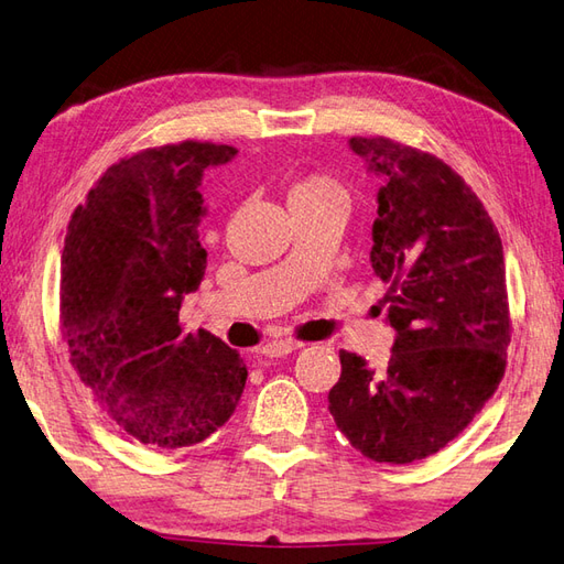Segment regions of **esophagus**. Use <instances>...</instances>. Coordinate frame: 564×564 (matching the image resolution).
<instances>
[{
	"mask_svg": "<svg viewBox=\"0 0 564 564\" xmlns=\"http://www.w3.org/2000/svg\"><path fill=\"white\" fill-rule=\"evenodd\" d=\"M299 347H302V343H296V340H272V343L262 347V355H265V357H286V355L296 352Z\"/></svg>",
	"mask_w": 564,
	"mask_h": 564,
	"instance_id": "obj_1",
	"label": "esophagus"
}]
</instances>
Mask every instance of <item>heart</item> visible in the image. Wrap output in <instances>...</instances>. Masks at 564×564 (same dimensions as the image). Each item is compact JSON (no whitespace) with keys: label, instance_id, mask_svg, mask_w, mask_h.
<instances>
[{"label":"heart","instance_id":"b5f03b06","mask_svg":"<svg viewBox=\"0 0 564 564\" xmlns=\"http://www.w3.org/2000/svg\"><path fill=\"white\" fill-rule=\"evenodd\" d=\"M286 203L292 207H347V195L340 183L325 176H308L292 185Z\"/></svg>","mask_w":564,"mask_h":564}]
</instances>
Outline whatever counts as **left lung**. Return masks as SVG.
I'll use <instances>...</instances> for the list:
<instances>
[{
  "mask_svg": "<svg viewBox=\"0 0 564 564\" xmlns=\"http://www.w3.org/2000/svg\"><path fill=\"white\" fill-rule=\"evenodd\" d=\"M349 149L381 181L369 260L391 282L395 340L383 371L343 349L328 410L367 458L412 463L456 440L505 377L502 239L444 161L386 137H352Z\"/></svg>",
  "mask_w": 564,
  "mask_h": 564,
  "instance_id": "8db88e82",
  "label": "left lung"
}]
</instances>
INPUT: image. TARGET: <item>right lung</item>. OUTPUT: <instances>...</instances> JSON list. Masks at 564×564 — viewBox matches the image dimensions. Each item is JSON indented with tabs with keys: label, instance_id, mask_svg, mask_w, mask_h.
Returning <instances> with one entry per match:
<instances>
[{
	"label": "right lung",
	"instance_id": "add662e5",
	"mask_svg": "<svg viewBox=\"0 0 564 564\" xmlns=\"http://www.w3.org/2000/svg\"><path fill=\"white\" fill-rule=\"evenodd\" d=\"M236 154L229 144L181 142L122 159L67 229L59 314L69 361L120 430L152 448L205 442L246 386L236 349L178 325L207 268L199 185Z\"/></svg>",
	"mask_w": 564,
	"mask_h": 564
}]
</instances>
